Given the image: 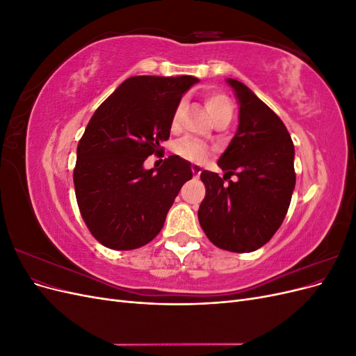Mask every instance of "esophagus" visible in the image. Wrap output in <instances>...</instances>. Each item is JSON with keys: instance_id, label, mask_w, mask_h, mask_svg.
<instances>
[{"instance_id": "esophagus-1", "label": "esophagus", "mask_w": 356, "mask_h": 356, "mask_svg": "<svg viewBox=\"0 0 356 356\" xmlns=\"http://www.w3.org/2000/svg\"><path fill=\"white\" fill-rule=\"evenodd\" d=\"M191 170H193V174H195L196 177H199L200 175V172H202V166L200 165H191Z\"/></svg>"}]
</instances>
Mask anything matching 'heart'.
<instances>
[{"label": "heart", "instance_id": "heart-1", "mask_svg": "<svg viewBox=\"0 0 356 356\" xmlns=\"http://www.w3.org/2000/svg\"><path fill=\"white\" fill-rule=\"evenodd\" d=\"M204 105H207V110L213 122L220 120V118H229V120L232 118L233 104L227 95L221 92H211L204 96ZM178 111L179 108L175 111L174 120H172L174 124L177 123ZM175 153L182 159L193 161V163H203L209 157V148L195 138H182L175 145Z\"/></svg>", "mask_w": 356, "mask_h": 356}]
</instances>
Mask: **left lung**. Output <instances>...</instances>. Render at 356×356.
I'll use <instances>...</instances> for the list:
<instances>
[{"label":"left lung","mask_w":356,"mask_h":356,"mask_svg":"<svg viewBox=\"0 0 356 356\" xmlns=\"http://www.w3.org/2000/svg\"><path fill=\"white\" fill-rule=\"evenodd\" d=\"M239 104V124L218 159L224 177L203 170L207 195L199 222L208 239L225 251L252 252L281 227L296 187L294 144L285 124L238 80H225ZM232 175L238 181L225 183Z\"/></svg>","instance_id":"obj_1"}]
</instances>
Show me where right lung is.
Segmentation results:
<instances>
[{"instance_id": "add662e5", "label": "right lung", "mask_w": 356, "mask_h": 356, "mask_svg": "<svg viewBox=\"0 0 356 356\" xmlns=\"http://www.w3.org/2000/svg\"><path fill=\"white\" fill-rule=\"evenodd\" d=\"M199 79L136 75L92 115L77 147L74 187L81 217L96 241L117 251L153 241L184 184L191 163L169 156L160 168L144 161L169 139L179 101Z\"/></svg>"}]
</instances>
